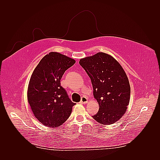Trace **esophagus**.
I'll return each instance as SVG.
<instances>
[{
    "label": "esophagus",
    "instance_id": "34e87169",
    "mask_svg": "<svg viewBox=\"0 0 160 160\" xmlns=\"http://www.w3.org/2000/svg\"><path fill=\"white\" fill-rule=\"evenodd\" d=\"M88 98H86L85 96H83L81 98V101L80 102L81 103H88Z\"/></svg>",
    "mask_w": 160,
    "mask_h": 160
}]
</instances>
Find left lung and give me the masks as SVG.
Masks as SVG:
<instances>
[{"label": "left lung", "mask_w": 160, "mask_h": 160, "mask_svg": "<svg viewBox=\"0 0 160 160\" xmlns=\"http://www.w3.org/2000/svg\"><path fill=\"white\" fill-rule=\"evenodd\" d=\"M79 64L90 77L99 106L92 118L101 124L115 123L125 114L130 99L129 80L122 67L104 52L81 59Z\"/></svg>", "instance_id": "8db88e82"}]
</instances>
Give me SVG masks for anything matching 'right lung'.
Wrapping results in <instances>:
<instances>
[{
	"label": "right lung",
	"mask_w": 160,
	"mask_h": 160,
	"mask_svg": "<svg viewBox=\"0 0 160 160\" xmlns=\"http://www.w3.org/2000/svg\"><path fill=\"white\" fill-rule=\"evenodd\" d=\"M75 61L57 52L46 55L36 67L28 87L27 98L35 118L46 126L59 127L70 116L72 102L61 79Z\"/></svg>",
	"instance_id": "add662e5"
}]
</instances>
